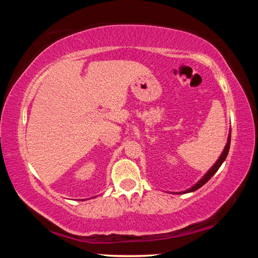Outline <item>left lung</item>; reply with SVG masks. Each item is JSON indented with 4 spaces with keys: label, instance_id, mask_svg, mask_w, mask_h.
<instances>
[{
    "label": "left lung",
    "instance_id": "8db88e82",
    "mask_svg": "<svg viewBox=\"0 0 258 258\" xmlns=\"http://www.w3.org/2000/svg\"><path fill=\"white\" fill-rule=\"evenodd\" d=\"M230 142H231V131H230V133H229L228 142H226L223 152H222L221 156L218 157V159L216 160V163L212 166L211 169H209V171L206 174H205V175L202 178H200V180L197 183H196L194 186H191L190 189H187V190L183 191V192H176V194H187V192H194V191H196L197 189H199V187H202L205 184V183H207L209 180H211V177L218 171V168L221 167V165L223 164V161L225 160L226 156H228L229 150H230Z\"/></svg>",
    "mask_w": 258,
    "mask_h": 258
}]
</instances>
